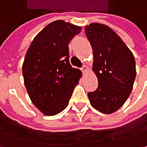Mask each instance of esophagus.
<instances>
[{"instance_id":"1","label":"esophagus","mask_w":147,"mask_h":147,"mask_svg":"<svg viewBox=\"0 0 147 147\" xmlns=\"http://www.w3.org/2000/svg\"><path fill=\"white\" fill-rule=\"evenodd\" d=\"M87 70H88V68H87V67H86V65H83V66H82V72H83V73L86 72V71H87Z\"/></svg>"}]
</instances>
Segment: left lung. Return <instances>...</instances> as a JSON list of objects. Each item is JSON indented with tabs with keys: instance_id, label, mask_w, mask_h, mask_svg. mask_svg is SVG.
Wrapping results in <instances>:
<instances>
[{
	"instance_id": "obj_1",
	"label": "left lung",
	"mask_w": 147,
	"mask_h": 147,
	"mask_svg": "<svg viewBox=\"0 0 147 147\" xmlns=\"http://www.w3.org/2000/svg\"><path fill=\"white\" fill-rule=\"evenodd\" d=\"M85 32L93 51L92 71L98 80L97 89L88 92V98L92 107L111 114L124 105L131 92L136 74L135 58L107 26L91 23Z\"/></svg>"
}]
</instances>
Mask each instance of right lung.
Returning <instances> with one entry per match:
<instances>
[{"label": "right lung", "mask_w": 147, "mask_h": 147, "mask_svg": "<svg viewBox=\"0 0 147 147\" xmlns=\"http://www.w3.org/2000/svg\"><path fill=\"white\" fill-rule=\"evenodd\" d=\"M82 27L62 20L47 25L32 40L22 65L24 83L32 103L46 116L62 111L82 71L69 61L70 40Z\"/></svg>", "instance_id": "obj_1"}]
</instances>
